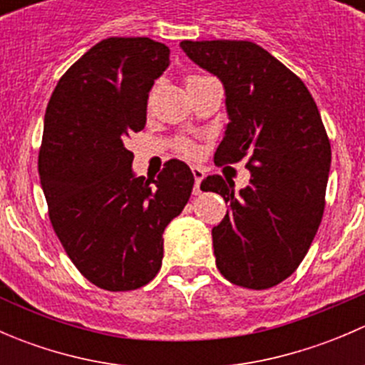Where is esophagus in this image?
I'll return each instance as SVG.
<instances>
[{"mask_svg":"<svg viewBox=\"0 0 365 365\" xmlns=\"http://www.w3.org/2000/svg\"><path fill=\"white\" fill-rule=\"evenodd\" d=\"M192 175H194V194H200L201 190H200V185H201V182H203V178H205V169L203 168H200V165H194L192 168Z\"/></svg>","mask_w":365,"mask_h":365,"instance_id":"esophagus-1","label":"esophagus"}]
</instances>
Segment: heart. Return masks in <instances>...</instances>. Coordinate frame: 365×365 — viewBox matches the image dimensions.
I'll return each instance as SVG.
<instances>
[{
	"mask_svg": "<svg viewBox=\"0 0 365 365\" xmlns=\"http://www.w3.org/2000/svg\"><path fill=\"white\" fill-rule=\"evenodd\" d=\"M194 77H197V76H194ZM190 79H192V77H190ZM182 150H183V152H185V153H189V155H194V153H196V146L190 145V143H183Z\"/></svg>",
	"mask_w": 365,
	"mask_h": 365,
	"instance_id": "heart-1",
	"label": "heart"
}]
</instances>
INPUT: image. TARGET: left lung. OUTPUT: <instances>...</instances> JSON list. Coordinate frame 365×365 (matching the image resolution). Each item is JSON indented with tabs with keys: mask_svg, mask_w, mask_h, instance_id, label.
<instances>
[{
	"mask_svg": "<svg viewBox=\"0 0 365 365\" xmlns=\"http://www.w3.org/2000/svg\"><path fill=\"white\" fill-rule=\"evenodd\" d=\"M183 53L222 83L226 125L217 164L247 157L251 185L206 176L201 189L230 210L212 230L220 274L251 289L279 284L311 247L325 208L330 143L305 84L268 51L247 40L180 43Z\"/></svg>",
	"mask_w": 365,
	"mask_h": 365,
	"instance_id": "obj_1",
	"label": "left lung"
}]
</instances>
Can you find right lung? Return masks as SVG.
Returning a JSON list of instances; mask_svg holds the SVG:
<instances>
[{
  "label": "right lung",
  "instance_id": "add662e5",
  "mask_svg": "<svg viewBox=\"0 0 365 365\" xmlns=\"http://www.w3.org/2000/svg\"><path fill=\"white\" fill-rule=\"evenodd\" d=\"M168 67L164 43L106 38L65 72L47 104L38 173L51 222L77 270L108 292L155 277L164 230L192 192L185 162H165L146 180L125 146L145 128L148 93Z\"/></svg>",
  "mask_w": 365,
  "mask_h": 365
}]
</instances>
